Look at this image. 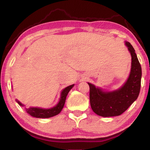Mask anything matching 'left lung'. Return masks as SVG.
I'll return each instance as SVG.
<instances>
[{
  "label": "left lung",
  "mask_w": 150,
  "mask_h": 150,
  "mask_svg": "<svg viewBox=\"0 0 150 150\" xmlns=\"http://www.w3.org/2000/svg\"><path fill=\"white\" fill-rule=\"evenodd\" d=\"M132 56L130 73L126 82L118 90L105 92L88 83L90 87V103L96 115L103 117L119 116L125 112L139 95L141 87L142 68L132 45L126 42Z\"/></svg>",
  "instance_id": "1"
}]
</instances>
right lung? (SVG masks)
I'll return each mask as SVG.
<instances>
[{
    "label": "right lung",
    "instance_id": "add662e5",
    "mask_svg": "<svg viewBox=\"0 0 150 150\" xmlns=\"http://www.w3.org/2000/svg\"><path fill=\"white\" fill-rule=\"evenodd\" d=\"M73 86H74V85L68 86V87L65 88L62 91L59 103L57 104V105H55L53 108L45 109L37 107H30L28 108H26V111L27 112V113H28L30 115H31L33 117L40 118H47L52 117V116H54L55 115H57L58 114L60 113V112L62 111L63 106H64L66 96H67V94L69 92L70 90L73 87ZM16 102L18 103L19 105L22 106H24V105H22L17 99Z\"/></svg>",
    "mask_w": 150,
    "mask_h": 150
}]
</instances>
